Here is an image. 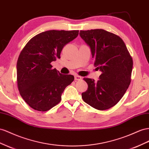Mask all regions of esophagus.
<instances>
[{"instance_id":"1","label":"esophagus","mask_w":149,"mask_h":149,"mask_svg":"<svg viewBox=\"0 0 149 149\" xmlns=\"http://www.w3.org/2000/svg\"><path fill=\"white\" fill-rule=\"evenodd\" d=\"M74 79L76 81H78V80H81V77L79 76H77V75H75L74 76Z\"/></svg>"}]
</instances>
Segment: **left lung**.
Wrapping results in <instances>:
<instances>
[{
    "label": "left lung",
    "mask_w": 149,
    "mask_h": 149,
    "mask_svg": "<svg viewBox=\"0 0 149 149\" xmlns=\"http://www.w3.org/2000/svg\"><path fill=\"white\" fill-rule=\"evenodd\" d=\"M90 46L94 65L102 72L97 81L84 78L88 90L81 94L84 102L99 110L113 107L125 93L131 82L133 60L122 38L103 29L80 31Z\"/></svg>",
    "instance_id": "8db88e82"
}]
</instances>
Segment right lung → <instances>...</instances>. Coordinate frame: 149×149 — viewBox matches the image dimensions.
<instances>
[{
	"instance_id": "add662e5",
	"label": "right lung",
	"mask_w": 149,
	"mask_h": 149,
	"mask_svg": "<svg viewBox=\"0 0 149 149\" xmlns=\"http://www.w3.org/2000/svg\"><path fill=\"white\" fill-rule=\"evenodd\" d=\"M79 31L43 32L31 39L23 48L17 63V81L20 95L34 110L46 111L58 104L66 87L74 76L62 74L51 63L60 58L68 42Z\"/></svg>"
}]
</instances>
